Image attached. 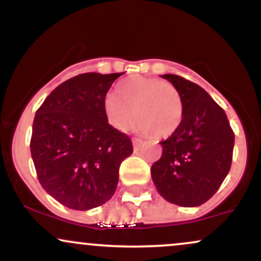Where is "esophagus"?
I'll use <instances>...</instances> for the list:
<instances>
[{"mask_svg": "<svg viewBox=\"0 0 261 261\" xmlns=\"http://www.w3.org/2000/svg\"><path fill=\"white\" fill-rule=\"evenodd\" d=\"M143 143V141L141 140V139H133V145H134V148L135 149H137L140 147L141 145H142Z\"/></svg>", "mask_w": 261, "mask_h": 261, "instance_id": "34e87169", "label": "esophagus"}]
</instances>
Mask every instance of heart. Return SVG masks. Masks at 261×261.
<instances>
[{
    "instance_id": "1",
    "label": "heart",
    "mask_w": 261,
    "mask_h": 261,
    "mask_svg": "<svg viewBox=\"0 0 261 261\" xmlns=\"http://www.w3.org/2000/svg\"><path fill=\"white\" fill-rule=\"evenodd\" d=\"M103 108L115 130H127L136 113V130L146 135L157 133L161 137L174 134L184 114L180 94L172 83L141 76L122 81L118 93H108Z\"/></svg>"
}]
</instances>
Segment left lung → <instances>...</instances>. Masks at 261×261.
<instances>
[{
    "instance_id": "obj_1",
    "label": "left lung",
    "mask_w": 261,
    "mask_h": 261,
    "mask_svg": "<svg viewBox=\"0 0 261 261\" xmlns=\"http://www.w3.org/2000/svg\"><path fill=\"white\" fill-rule=\"evenodd\" d=\"M182 100L180 126L167 140L161 158L151 167L160 195L184 207H195L215 195L232 163L234 133L226 113L196 83L163 74Z\"/></svg>"
}]
</instances>
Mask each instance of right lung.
<instances>
[{
    "instance_id": "add662e5",
    "label": "right lung",
    "mask_w": 261,
    "mask_h": 261,
    "mask_svg": "<svg viewBox=\"0 0 261 261\" xmlns=\"http://www.w3.org/2000/svg\"><path fill=\"white\" fill-rule=\"evenodd\" d=\"M121 73H82L50 93L35 114L31 153L39 182L68 208L91 210L112 199L130 137L109 124L104 98Z\"/></svg>"
}]
</instances>
